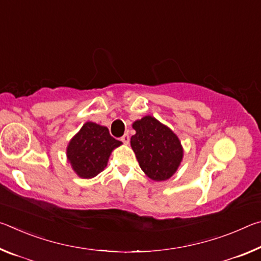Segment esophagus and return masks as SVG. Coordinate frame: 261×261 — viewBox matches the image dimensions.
Wrapping results in <instances>:
<instances>
[{"label":"esophagus","instance_id":"1","mask_svg":"<svg viewBox=\"0 0 261 261\" xmlns=\"http://www.w3.org/2000/svg\"><path fill=\"white\" fill-rule=\"evenodd\" d=\"M121 140L123 141V143H124L125 145H127V144H129V141H130V137H129V135H127V134H125L124 136H123L122 137V138H121Z\"/></svg>","mask_w":261,"mask_h":261}]
</instances>
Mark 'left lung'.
Returning <instances> with one entry per match:
<instances>
[{
    "mask_svg": "<svg viewBox=\"0 0 261 261\" xmlns=\"http://www.w3.org/2000/svg\"><path fill=\"white\" fill-rule=\"evenodd\" d=\"M136 135L131 137V147L141 170L155 182L167 180L177 171L183 160L184 149L177 135L146 115L132 124Z\"/></svg>",
    "mask_w": 261,
    "mask_h": 261,
    "instance_id": "obj_1",
    "label": "left lung"
}]
</instances>
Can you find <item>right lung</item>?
I'll return each instance as SVG.
<instances>
[{
  "mask_svg": "<svg viewBox=\"0 0 261 261\" xmlns=\"http://www.w3.org/2000/svg\"><path fill=\"white\" fill-rule=\"evenodd\" d=\"M121 145L122 141L109 135L107 126L86 122L69 141L67 160L79 177L93 178L107 167L110 154Z\"/></svg>",
  "mask_w": 261,
  "mask_h": 261,
  "instance_id": "1",
  "label": "right lung"
}]
</instances>
